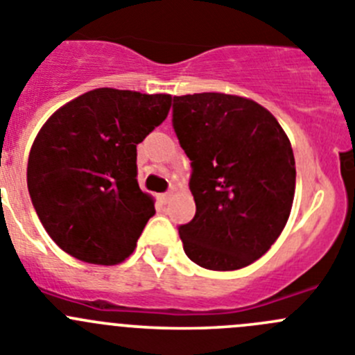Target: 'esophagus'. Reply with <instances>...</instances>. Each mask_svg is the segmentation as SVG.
Masks as SVG:
<instances>
[{"label":"esophagus","mask_w":355,"mask_h":355,"mask_svg":"<svg viewBox=\"0 0 355 355\" xmlns=\"http://www.w3.org/2000/svg\"><path fill=\"white\" fill-rule=\"evenodd\" d=\"M170 198H171V194H170V193H162V194H159L157 200L161 201L162 205H164V203H168V201H170Z\"/></svg>","instance_id":"1"}]
</instances>
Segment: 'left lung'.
<instances>
[{"label":"left lung","instance_id":"left-lung-1","mask_svg":"<svg viewBox=\"0 0 355 355\" xmlns=\"http://www.w3.org/2000/svg\"><path fill=\"white\" fill-rule=\"evenodd\" d=\"M173 129L191 161L196 215L178 226L184 252L207 270L252 264L275 243L296 187L293 147L277 119L240 96H175Z\"/></svg>","mask_w":355,"mask_h":355}]
</instances>
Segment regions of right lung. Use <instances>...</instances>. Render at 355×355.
I'll use <instances>...</instances> for the list:
<instances>
[{"mask_svg": "<svg viewBox=\"0 0 355 355\" xmlns=\"http://www.w3.org/2000/svg\"><path fill=\"white\" fill-rule=\"evenodd\" d=\"M170 107V94L101 87L66 103L40 129L28 191L49 236L69 256L105 266L131 256L155 214L137 180V145Z\"/></svg>", "mask_w": 355, "mask_h": 355, "instance_id": "add662e5", "label": "right lung"}]
</instances>
